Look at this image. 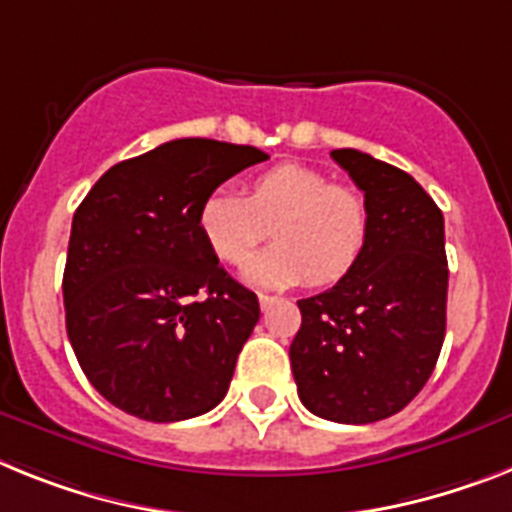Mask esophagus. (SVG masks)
<instances>
[{
    "label": "esophagus",
    "instance_id": "1",
    "mask_svg": "<svg viewBox=\"0 0 512 512\" xmlns=\"http://www.w3.org/2000/svg\"><path fill=\"white\" fill-rule=\"evenodd\" d=\"M257 302H260V309H263V312H265V309H270V307H273V302H276V296L260 294V296H257Z\"/></svg>",
    "mask_w": 512,
    "mask_h": 512
}]
</instances>
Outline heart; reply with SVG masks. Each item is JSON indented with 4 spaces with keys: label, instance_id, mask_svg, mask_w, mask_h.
<instances>
[{
    "label": "heart",
    "instance_id": "b5f03b06",
    "mask_svg": "<svg viewBox=\"0 0 512 512\" xmlns=\"http://www.w3.org/2000/svg\"><path fill=\"white\" fill-rule=\"evenodd\" d=\"M276 242L244 265L252 286L286 289L309 281L330 286L362 260L369 208L359 192L333 184L304 163H278L247 184V195L218 187L197 208V229L210 255L242 265L265 234Z\"/></svg>",
    "mask_w": 512,
    "mask_h": 512
}]
</instances>
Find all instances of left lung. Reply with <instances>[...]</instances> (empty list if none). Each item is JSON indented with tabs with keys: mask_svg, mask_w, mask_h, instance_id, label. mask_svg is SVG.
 I'll use <instances>...</instances> for the list:
<instances>
[{
	"mask_svg": "<svg viewBox=\"0 0 512 512\" xmlns=\"http://www.w3.org/2000/svg\"><path fill=\"white\" fill-rule=\"evenodd\" d=\"M364 192L369 242L349 276L299 299L291 343L299 398L315 416L369 424L409 406L440 356L448 307L445 221L406 171L369 153H330Z\"/></svg>",
	"mask_w": 512,
	"mask_h": 512,
	"instance_id": "8db88e82",
	"label": "left lung"
}]
</instances>
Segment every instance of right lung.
Instances as JSON below:
<instances>
[{
	"label": "right lung",
	"instance_id": "1",
	"mask_svg": "<svg viewBox=\"0 0 512 512\" xmlns=\"http://www.w3.org/2000/svg\"><path fill=\"white\" fill-rule=\"evenodd\" d=\"M268 161L252 145L182 137L111 166L72 218L62 294L90 385L145 422L216 409L260 320L197 229L203 197Z\"/></svg>",
	"mask_w": 512,
	"mask_h": 512
}]
</instances>
